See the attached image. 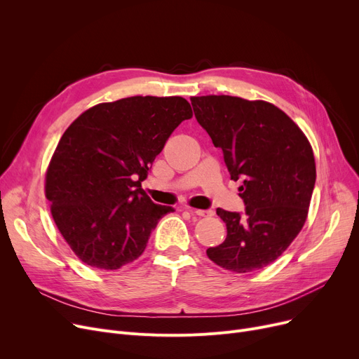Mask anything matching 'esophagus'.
I'll list each match as a JSON object with an SVG mask.
<instances>
[{"instance_id":"34e87169","label":"esophagus","mask_w":359,"mask_h":359,"mask_svg":"<svg viewBox=\"0 0 359 359\" xmlns=\"http://www.w3.org/2000/svg\"><path fill=\"white\" fill-rule=\"evenodd\" d=\"M186 210L198 217H212L214 215V211H211V210H195V208H186Z\"/></svg>"}]
</instances>
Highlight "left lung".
<instances>
[{
  "mask_svg": "<svg viewBox=\"0 0 359 359\" xmlns=\"http://www.w3.org/2000/svg\"><path fill=\"white\" fill-rule=\"evenodd\" d=\"M195 116L224 153L231 180H241L246 215L218 208L227 237L206 250L218 266L246 273L284 253L304 227L316 183L313 148L279 107L234 96L191 97Z\"/></svg>",
  "mask_w": 359,
  "mask_h": 359,
  "instance_id": "obj_1",
  "label": "left lung"
}]
</instances>
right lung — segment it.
Here are the masks:
<instances>
[{
	"label": "right lung",
	"mask_w": 359,
	"mask_h": 359,
	"mask_svg": "<svg viewBox=\"0 0 359 359\" xmlns=\"http://www.w3.org/2000/svg\"><path fill=\"white\" fill-rule=\"evenodd\" d=\"M194 116L179 96H134L87 109L64 132L45 176L50 214L86 265L115 271L137 260L172 206L141 187L172 132Z\"/></svg>",
	"instance_id": "right-lung-1"
}]
</instances>
